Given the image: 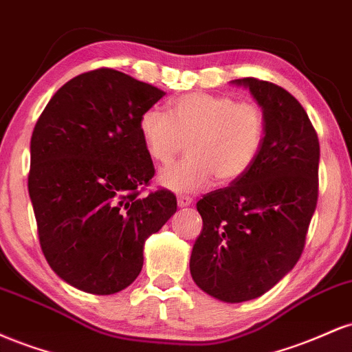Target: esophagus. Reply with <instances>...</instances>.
I'll return each mask as SVG.
<instances>
[{
  "label": "esophagus",
  "instance_id": "esophagus-1",
  "mask_svg": "<svg viewBox=\"0 0 352 352\" xmlns=\"http://www.w3.org/2000/svg\"><path fill=\"white\" fill-rule=\"evenodd\" d=\"M192 201H193L192 197H188V195H179V197H177V204H179V207H188Z\"/></svg>",
  "mask_w": 352,
  "mask_h": 352
}]
</instances>
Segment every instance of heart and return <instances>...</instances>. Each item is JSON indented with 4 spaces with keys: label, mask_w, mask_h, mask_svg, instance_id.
<instances>
[{
    "label": "heart",
    "mask_w": 352,
    "mask_h": 352,
    "mask_svg": "<svg viewBox=\"0 0 352 352\" xmlns=\"http://www.w3.org/2000/svg\"><path fill=\"white\" fill-rule=\"evenodd\" d=\"M139 134L160 165L173 162L188 142L187 159L160 172L159 180L173 192L193 193L213 177L218 184H232L253 167L265 142L266 117L254 100L190 92L172 100L170 114L155 106L145 109Z\"/></svg>",
    "instance_id": "obj_1"
}]
</instances>
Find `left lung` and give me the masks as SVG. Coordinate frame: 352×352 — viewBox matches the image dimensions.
<instances>
[{"label":"left lung","instance_id":"left-lung-1","mask_svg":"<svg viewBox=\"0 0 352 352\" xmlns=\"http://www.w3.org/2000/svg\"><path fill=\"white\" fill-rule=\"evenodd\" d=\"M246 86L266 117L253 167L197 201L204 228L190 273L199 288L227 302L254 300L300 260L318 204L319 140L308 114L286 89L256 78Z\"/></svg>","mask_w":352,"mask_h":352}]
</instances>
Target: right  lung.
I'll return each instance as SVG.
<instances>
[{
  "mask_svg": "<svg viewBox=\"0 0 352 352\" xmlns=\"http://www.w3.org/2000/svg\"><path fill=\"white\" fill-rule=\"evenodd\" d=\"M165 96L99 67L52 96L34 125L28 190L52 272L91 294H114L139 276L144 243L177 212L170 190L140 197L155 173L139 119Z\"/></svg>",
  "mask_w": 352,
  "mask_h": 352,
  "instance_id": "obj_1",
  "label": "right lung"
}]
</instances>
